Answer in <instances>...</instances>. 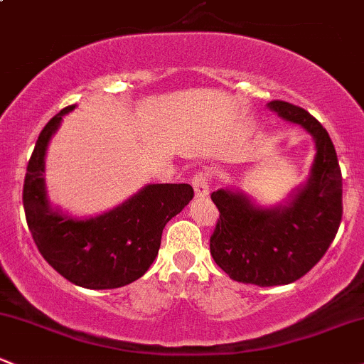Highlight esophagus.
Segmentation results:
<instances>
[{
	"instance_id": "1",
	"label": "esophagus",
	"mask_w": 364,
	"mask_h": 364,
	"mask_svg": "<svg viewBox=\"0 0 364 364\" xmlns=\"http://www.w3.org/2000/svg\"><path fill=\"white\" fill-rule=\"evenodd\" d=\"M210 178L208 173L205 171H198L196 175L193 177V187L194 193H196V198H206L210 193Z\"/></svg>"
}]
</instances>
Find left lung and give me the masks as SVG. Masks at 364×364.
<instances>
[{"mask_svg":"<svg viewBox=\"0 0 364 364\" xmlns=\"http://www.w3.org/2000/svg\"><path fill=\"white\" fill-rule=\"evenodd\" d=\"M267 107L306 128L316 156L307 182L271 208L240 191L212 193L220 212L210 237L215 264L230 279L257 287L290 284L307 274L330 248L342 220V171L328 132L299 105L272 100Z\"/></svg>","mask_w":364,"mask_h":364,"instance_id":"left-lung-1","label":"left lung"}]
</instances>
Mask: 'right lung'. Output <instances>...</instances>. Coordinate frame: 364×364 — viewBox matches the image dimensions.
<instances>
[{"mask_svg":"<svg viewBox=\"0 0 364 364\" xmlns=\"http://www.w3.org/2000/svg\"><path fill=\"white\" fill-rule=\"evenodd\" d=\"M62 109L43 128L27 165L22 191L26 220L43 259L60 276L90 290H111L146 274L158 257L166 222L194 196L189 183H149L116 208L76 218L50 206L45 187V156Z\"/></svg>","mask_w":364,"mask_h":364,"instance_id":"obj_1","label":"right lung"}]
</instances>
